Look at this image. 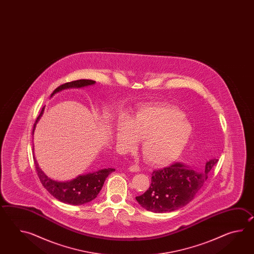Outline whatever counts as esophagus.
<instances>
[{
	"label": "esophagus",
	"instance_id": "obj_1",
	"mask_svg": "<svg viewBox=\"0 0 254 254\" xmlns=\"http://www.w3.org/2000/svg\"><path fill=\"white\" fill-rule=\"evenodd\" d=\"M129 171L131 173H138L140 172V167L138 165H131L129 167Z\"/></svg>",
	"mask_w": 254,
	"mask_h": 254
}]
</instances>
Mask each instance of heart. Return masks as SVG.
I'll use <instances>...</instances> for the list:
<instances>
[{
    "label": "heart",
    "mask_w": 254,
    "mask_h": 254,
    "mask_svg": "<svg viewBox=\"0 0 254 254\" xmlns=\"http://www.w3.org/2000/svg\"><path fill=\"white\" fill-rule=\"evenodd\" d=\"M192 134V126L184 112L171 104L140 107L133 117H123L116 140L125 151L133 150L143 138L141 151L147 162L165 165L183 153Z\"/></svg>",
    "instance_id": "1"
}]
</instances>
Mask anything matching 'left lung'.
Masks as SVG:
<instances>
[{
	"label": "left lung",
	"instance_id": "8db88e82",
	"mask_svg": "<svg viewBox=\"0 0 254 254\" xmlns=\"http://www.w3.org/2000/svg\"><path fill=\"white\" fill-rule=\"evenodd\" d=\"M217 162L218 159H211L201 170L177 162L153 171L150 188L136 200L143 209L155 213L178 210L194 199Z\"/></svg>",
	"mask_w": 254,
	"mask_h": 254
}]
</instances>
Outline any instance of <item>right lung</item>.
Here are the masks:
<instances>
[{
  "mask_svg": "<svg viewBox=\"0 0 254 254\" xmlns=\"http://www.w3.org/2000/svg\"><path fill=\"white\" fill-rule=\"evenodd\" d=\"M94 83L95 81L84 80V79L66 82L64 84H62L58 88H56L54 92L51 94V97H53L55 93L66 89L82 88V87L92 85ZM44 107L45 106H43L41 114H39L37 119L35 121V124L33 125V133L34 132L35 126L37 125L39 120L43 115ZM34 163H35L37 175L43 187L57 200L71 205H81L94 200L99 194L100 190L103 188L105 179L108 177L110 173L115 171V169H112V168L102 169L94 173L79 175L78 177L69 182H57L49 178L47 175H45V173L39 168L38 163L36 162L35 158H34Z\"/></svg>",
  "mask_w": 254,
  "mask_h": 254,
  "instance_id": "1",
  "label": "right lung"
}]
</instances>
